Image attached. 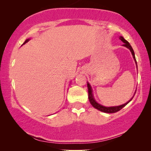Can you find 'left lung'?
<instances>
[{
  "label": "left lung",
  "mask_w": 151,
  "mask_h": 151,
  "mask_svg": "<svg viewBox=\"0 0 151 151\" xmlns=\"http://www.w3.org/2000/svg\"><path fill=\"white\" fill-rule=\"evenodd\" d=\"M119 39H120V40L124 42L123 46L127 47V48L129 49V50L131 51L132 55H133V58L135 61L136 65H137V62H136V59H135V53H134V51H133V48H132V47L131 46V45H130L129 42H128L127 40H126L122 36L119 37ZM87 86H88V99H89V102L91 103V104L92 106L94 107V108H96V109H98V110L102 111V112H104V113H116V112H117V111H120L122 109L124 108V107L126 105L128 104V103H129L130 102H131V101L132 100V99H133V97H134V96H133V97L131 99V100H129L127 103H125V104H124L119 105V106H117L106 107V106H102V105L98 104V103L97 102L96 100H95V99L93 98V93H92L91 86L89 83H87Z\"/></svg>",
  "instance_id": "left-lung-1"
}]
</instances>
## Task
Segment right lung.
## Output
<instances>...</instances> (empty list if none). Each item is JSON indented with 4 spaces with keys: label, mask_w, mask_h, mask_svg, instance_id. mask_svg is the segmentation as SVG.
<instances>
[{
    "label": "right lung",
    "mask_w": 151,
    "mask_h": 151,
    "mask_svg": "<svg viewBox=\"0 0 151 151\" xmlns=\"http://www.w3.org/2000/svg\"><path fill=\"white\" fill-rule=\"evenodd\" d=\"M29 40V39H27V40H26L25 41H24V42L23 43V45H24V44H25V43H27V42Z\"/></svg>",
    "instance_id": "right-lung-1"
}]
</instances>
